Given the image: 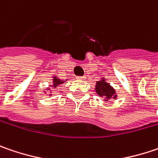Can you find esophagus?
Segmentation results:
<instances>
[{"instance_id": "34e87169", "label": "esophagus", "mask_w": 158, "mask_h": 158, "mask_svg": "<svg viewBox=\"0 0 158 158\" xmlns=\"http://www.w3.org/2000/svg\"><path fill=\"white\" fill-rule=\"evenodd\" d=\"M84 78H85L84 76H77V79L78 80H84Z\"/></svg>"}]
</instances>
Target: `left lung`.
Listing matches in <instances>:
<instances>
[{"label": "left lung", "instance_id": "obj_1", "mask_svg": "<svg viewBox=\"0 0 158 158\" xmlns=\"http://www.w3.org/2000/svg\"><path fill=\"white\" fill-rule=\"evenodd\" d=\"M96 92L99 94L100 97H103L106 99V101H108L109 99L112 98L115 99V95H114V90L108 84L105 82V80H101L99 82L96 83Z\"/></svg>", "mask_w": 158, "mask_h": 158}]
</instances>
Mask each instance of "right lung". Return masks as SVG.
Segmentation results:
<instances>
[{
    "instance_id": "add662e5",
    "label": "right lung",
    "mask_w": 158,
    "mask_h": 158,
    "mask_svg": "<svg viewBox=\"0 0 158 158\" xmlns=\"http://www.w3.org/2000/svg\"><path fill=\"white\" fill-rule=\"evenodd\" d=\"M53 83H54V87H56L57 85H59V84H60L61 83H63L62 81H60L59 79H58V78H56V77H54V79H53Z\"/></svg>"
}]
</instances>
